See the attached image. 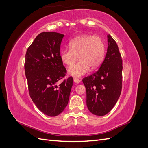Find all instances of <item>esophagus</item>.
Listing matches in <instances>:
<instances>
[{
	"label": "esophagus",
	"mask_w": 148,
	"mask_h": 148,
	"mask_svg": "<svg viewBox=\"0 0 148 148\" xmlns=\"http://www.w3.org/2000/svg\"><path fill=\"white\" fill-rule=\"evenodd\" d=\"M74 81L75 83L78 84V83H79L81 81L79 79H77V78H74Z\"/></svg>",
	"instance_id": "obj_1"
}]
</instances>
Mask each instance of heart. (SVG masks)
<instances>
[{
	"mask_svg": "<svg viewBox=\"0 0 148 148\" xmlns=\"http://www.w3.org/2000/svg\"><path fill=\"white\" fill-rule=\"evenodd\" d=\"M69 48L60 51L62 62L70 66L77 60H80L68 69L72 76L80 77L89 71L95 70L101 66L106 55V45L101 38L91 35H84L70 41Z\"/></svg>",
	"mask_w": 148,
	"mask_h": 148,
	"instance_id": "heart-1",
	"label": "heart"
}]
</instances>
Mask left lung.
I'll list each match as a JSON object with an SVG mask.
<instances>
[{
	"label": "left lung",
	"instance_id": "8db88e82",
	"mask_svg": "<svg viewBox=\"0 0 148 148\" xmlns=\"http://www.w3.org/2000/svg\"><path fill=\"white\" fill-rule=\"evenodd\" d=\"M105 59L99 69L84 77L86 105L92 114L103 116L111 110L121 93L122 59L115 41L108 35Z\"/></svg>",
	"mask_w": 148,
	"mask_h": 148
}]
</instances>
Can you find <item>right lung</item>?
<instances>
[{
  "label": "right lung",
  "mask_w": 148,
  "mask_h": 148,
  "mask_svg": "<svg viewBox=\"0 0 148 148\" xmlns=\"http://www.w3.org/2000/svg\"><path fill=\"white\" fill-rule=\"evenodd\" d=\"M64 36L56 32L40 33L25 56L29 96L36 107L49 116L58 115L64 110L73 84L72 77L58 82L67 73L60 57Z\"/></svg>",
  "instance_id": "right-lung-1"
}]
</instances>
